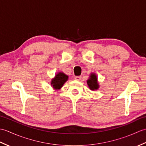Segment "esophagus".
<instances>
[{
  "label": "esophagus",
  "mask_w": 146,
  "mask_h": 146,
  "mask_svg": "<svg viewBox=\"0 0 146 146\" xmlns=\"http://www.w3.org/2000/svg\"><path fill=\"white\" fill-rule=\"evenodd\" d=\"M82 78V76H75V79L76 80H80Z\"/></svg>",
  "instance_id": "34e87169"
}]
</instances>
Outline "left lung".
Listing matches in <instances>:
<instances>
[{
	"instance_id": "1",
	"label": "left lung",
	"mask_w": 146,
	"mask_h": 146,
	"mask_svg": "<svg viewBox=\"0 0 146 146\" xmlns=\"http://www.w3.org/2000/svg\"><path fill=\"white\" fill-rule=\"evenodd\" d=\"M87 84L92 90H95L98 88V84L97 83V78L95 74H92L90 78L87 80Z\"/></svg>"
}]
</instances>
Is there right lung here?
Wrapping results in <instances>:
<instances>
[{
	"instance_id": "obj_1",
	"label": "right lung",
	"mask_w": 146,
	"mask_h": 146,
	"mask_svg": "<svg viewBox=\"0 0 146 146\" xmlns=\"http://www.w3.org/2000/svg\"><path fill=\"white\" fill-rule=\"evenodd\" d=\"M68 78V76L63 73H59L55 76V78L52 80L51 85L54 89H60L64 83L66 82Z\"/></svg>"
}]
</instances>
